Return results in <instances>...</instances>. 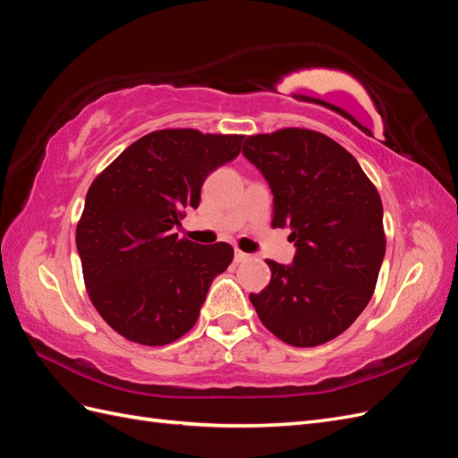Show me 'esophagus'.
<instances>
[{"mask_svg":"<svg viewBox=\"0 0 458 458\" xmlns=\"http://www.w3.org/2000/svg\"><path fill=\"white\" fill-rule=\"evenodd\" d=\"M246 259H250V254H244V252H241V250L234 252V261H237V263H242V261H246Z\"/></svg>","mask_w":458,"mask_h":458,"instance_id":"obj_1","label":"esophagus"}]
</instances>
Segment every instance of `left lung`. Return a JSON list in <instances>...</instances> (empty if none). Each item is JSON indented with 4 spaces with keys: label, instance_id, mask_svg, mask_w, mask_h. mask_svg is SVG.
<instances>
[{
    "label": "left lung",
    "instance_id": "8db88e82",
    "mask_svg": "<svg viewBox=\"0 0 458 458\" xmlns=\"http://www.w3.org/2000/svg\"><path fill=\"white\" fill-rule=\"evenodd\" d=\"M244 158L273 192V227H290L293 263L267 259L250 294L276 338L313 348L348 328L377 286L386 254L382 200L359 162L330 137L300 128L246 137Z\"/></svg>",
    "mask_w": 458,
    "mask_h": 458
}]
</instances>
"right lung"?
<instances>
[{"label": "right lung", "mask_w": 458, "mask_h": 458, "mask_svg": "<svg viewBox=\"0 0 458 458\" xmlns=\"http://www.w3.org/2000/svg\"><path fill=\"white\" fill-rule=\"evenodd\" d=\"M244 135L152 131L130 145L91 183L76 246L95 310L118 335L165 345L195 327L212 281L233 261L227 242L179 239L185 208L239 157Z\"/></svg>", "instance_id": "right-lung-1"}]
</instances>
